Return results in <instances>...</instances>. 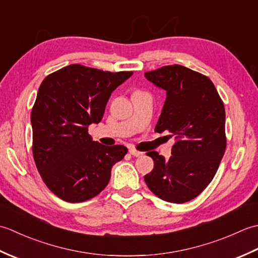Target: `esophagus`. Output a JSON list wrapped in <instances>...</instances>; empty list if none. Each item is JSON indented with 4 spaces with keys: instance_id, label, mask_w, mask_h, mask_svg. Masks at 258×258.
<instances>
[{
    "instance_id": "1",
    "label": "esophagus",
    "mask_w": 258,
    "mask_h": 258,
    "mask_svg": "<svg viewBox=\"0 0 258 258\" xmlns=\"http://www.w3.org/2000/svg\"><path fill=\"white\" fill-rule=\"evenodd\" d=\"M128 152H130L131 155H133V156H135V157H140V156L143 155V153L136 151V150H134V149H130Z\"/></svg>"
}]
</instances>
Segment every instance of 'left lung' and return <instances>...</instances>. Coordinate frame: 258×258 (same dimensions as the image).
<instances>
[{"label": "left lung", "mask_w": 258, "mask_h": 258, "mask_svg": "<svg viewBox=\"0 0 258 258\" xmlns=\"http://www.w3.org/2000/svg\"><path fill=\"white\" fill-rule=\"evenodd\" d=\"M145 78L166 91L155 132L175 135L172 156L147 152L154 168L144 176L161 200L182 204L195 199L212 182L226 149L225 108L213 82L182 65H168Z\"/></svg>", "instance_id": "obj_1"}]
</instances>
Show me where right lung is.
<instances>
[{
    "instance_id": "add662e5",
    "label": "right lung",
    "mask_w": 258,
    "mask_h": 258,
    "mask_svg": "<svg viewBox=\"0 0 258 258\" xmlns=\"http://www.w3.org/2000/svg\"><path fill=\"white\" fill-rule=\"evenodd\" d=\"M133 72H104L71 64L43 80L31 113L33 157L45 185L69 203L100 194L123 145L105 146L87 133L100 123L112 92Z\"/></svg>"
}]
</instances>
